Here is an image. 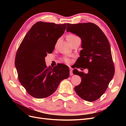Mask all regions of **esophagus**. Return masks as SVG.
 Listing matches in <instances>:
<instances>
[{"mask_svg": "<svg viewBox=\"0 0 126 126\" xmlns=\"http://www.w3.org/2000/svg\"><path fill=\"white\" fill-rule=\"evenodd\" d=\"M69 69H70V76L73 75V73H72V68H71L70 67H69Z\"/></svg>", "mask_w": 126, "mask_h": 126, "instance_id": "obj_1", "label": "esophagus"}]
</instances>
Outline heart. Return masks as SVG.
Instances as JSON below:
<instances>
[{"instance_id": "obj_1", "label": "heart", "mask_w": 126, "mask_h": 126, "mask_svg": "<svg viewBox=\"0 0 126 126\" xmlns=\"http://www.w3.org/2000/svg\"><path fill=\"white\" fill-rule=\"evenodd\" d=\"M67 40H68V41L69 42V43L70 44H71L76 39L79 38L77 36L75 35V34L70 33V34H69V35L67 36ZM63 59L64 60V62H65L66 63H69V60L67 58H64Z\"/></svg>"}]
</instances>
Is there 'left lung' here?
Listing matches in <instances>:
<instances>
[{
    "instance_id": "8db88e82",
    "label": "left lung",
    "mask_w": 126,
    "mask_h": 126,
    "mask_svg": "<svg viewBox=\"0 0 126 126\" xmlns=\"http://www.w3.org/2000/svg\"><path fill=\"white\" fill-rule=\"evenodd\" d=\"M67 26V32L76 34L82 41V49L76 67L88 69V74L76 69L73 70L74 74L81 79L75 90L82 99L94 101L105 93L115 74L109 41L100 28L91 22Z\"/></svg>"
}]
</instances>
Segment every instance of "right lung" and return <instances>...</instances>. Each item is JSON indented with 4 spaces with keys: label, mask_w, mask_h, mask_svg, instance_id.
I'll list each match as a JSON object with an SVG mask.
<instances>
[{
    "label": "right lung",
    "mask_w": 126,
    "mask_h": 126,
    "mask_svg": "<svg viewBox=\"0 0 126 126\" xmlns=\"http://www.w3.org/2000/svg\"><path fill=\"white\" fill-rule=\"evenodd\" d=\"M66 24L39 21L34 24L19 47L15 57L19 81L30 96L44 98L50 96L59 83L69 76V69L63 64L47 67V54H51Z\"/></svg>",
    "instance_id": "1"
}]
</instances>
